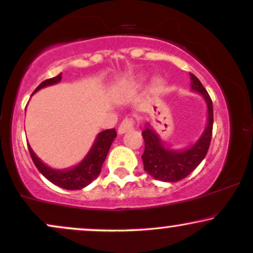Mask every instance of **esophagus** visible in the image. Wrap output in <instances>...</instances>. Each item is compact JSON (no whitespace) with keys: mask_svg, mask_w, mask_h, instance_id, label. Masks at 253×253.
Masks as SVG:
<instances>
[{"mask_svg":"<svg viewBox=\"0 0 253 253\" xmlns=\"http://www.w3.org/2000/svg\"><path fill=\"white\" fill-rule=\"evenodd\" d=\"M133 127H134V120L130 118H126L121 121L120 126H119V128H118V133L119 134H124V133L133 129Z\"/></svg>","mask_w":253,"mask_h":253,"instance_id":"obj_1","label":"esophagus"}]
</instances>
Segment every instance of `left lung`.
I'll return each mask as SVG.
<instances>
[{
	"mask_svg": "<svg viewBox=\"0 0 253 253\" xmlns=\"http://www.w3.org/2000/svg\"><path fill=\"white\" fill-rule=\"evenodd\" d=\"M191 88L194 92L202 94L208 106V125L202 136L196 144L181 151L171 150L164 146L163 140L150 125H146L142 130L145 140V152L142 154L144 169L154 179L160 181L175 182L186 178L197 169L208 153L212 138L213 127V105L208 90L203 86L196 75L191 74Z\"/></svg>",
	"mask_w": 253,
	"mask_h": 253,
	"instance_id": "8db88e82",
	"label": "left lung"
}]
</instances>
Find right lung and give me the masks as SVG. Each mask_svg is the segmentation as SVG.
Wrapping results in <instances>:
<instances>
[{
  "label": "right lung",
  "instance_id": "right-lung-1",
  "mask_svg": "<svg viewBox=\"0 0 253 253\" xmlns=\"http://www.w3.org/2000/svg\"><path fill=\"white\" fill-rule=\"evenodd\" d=\"M61 75L62 74H59L55 78L48 79V80L41 82L34 90V93L38 92L41 88L51 86V84L60 82ZM115 138H117V132H115L114 128L100 132L96 136L95 141H94L92 148L88 152L87 156L84 158V160L80 164H78L77 166L67 169H51L36 157L34 151L32 150L29 145L28 150L35 166L38 167V169L45 179H48L56 186L65 188V190H81V188L89 185L100 174L103 161L107 157L112 142Z\"/></svg>",
  "mask_w": 253,
  "mask_h": 253
}]
</instances>
